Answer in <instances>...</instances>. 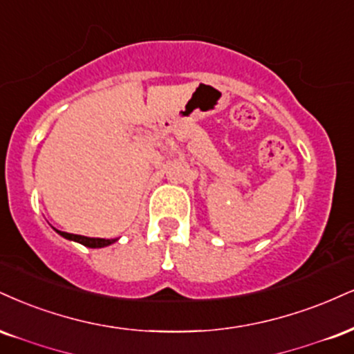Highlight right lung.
Here are the masks:
<instances>
[{
  "label": "right lung",
  "instance_id": "1",
  "mask_svg": "<svg viewBox=\"0 0 354 354\" xmlns=\"http://www.w3.org/2000/svg\"><path fill=\"white\" fill-rule=\"evenodd\" d=\"M57 232L61 234L62 237H66V239L80 242L82 245L92 247V249H95V247L110 245V244H113L115 241H117V239H99V237H85V236H77V234H69V232H62V231H57Z\"/></svg>",
  "mask_w": 354,
  "mask_h": 354
}]
</instances>
